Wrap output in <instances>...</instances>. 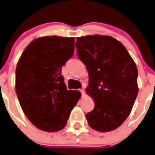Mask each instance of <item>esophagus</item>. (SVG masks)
I'll return each instance as SVG.
<instances>
[{"label":"esophagus","instance_id":"obj_1","mask_svg":"<svg viewBox=\"0 0 155 155\" xmlns=\"http://www.w3.org/2000/svg\"><path fill=\"white\" fill-rule=\"evenodd\" d=\"M80 92H81V94H82V97H85V90H84L83 88H82V89H80Z\"/></svg>","mask_w":155,"mask_h":155}]
</instances>
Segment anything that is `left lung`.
Segmentation results:
<instances>
[{
  "instance_id": "obj_1",
  "label": "left lung",
  "mask_w": 155,
  "mask_h": 155,
  "mask_svg": "<svg viewBox=\"0 0 155 155\" xmlns=\"http://www.w3.org/2000/svg\"><path fill=\"white\" fill-rule=\"evenodd\" d=\"M76 39L77 55L88 72L86 92L94 101L85 115L88 124L96 131H112L127 120L137 97V67L114 38L94 35Z\"/></svg>"
}]
</instances>
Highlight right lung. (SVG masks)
Masks as SVG:
<instances>
[{
    "mask_svg": "<svg viewBox=\"0 0 155 155\" xmlns=\"http://www.w3.org/2000/svg\"><path fill=\"white\" fill-rule=\"evenodd\" d=\"M73 37L45 36L33 40L22 52L16 69V91L28 120L38 129L64 128L81 97L67 90L61 68L73 55Z\"/></svg>",
    "mask_w": 155,
    "mask_h": 155,
    "instance_id": "obj_1",
    "label": "right lung"
}]
</instances>
